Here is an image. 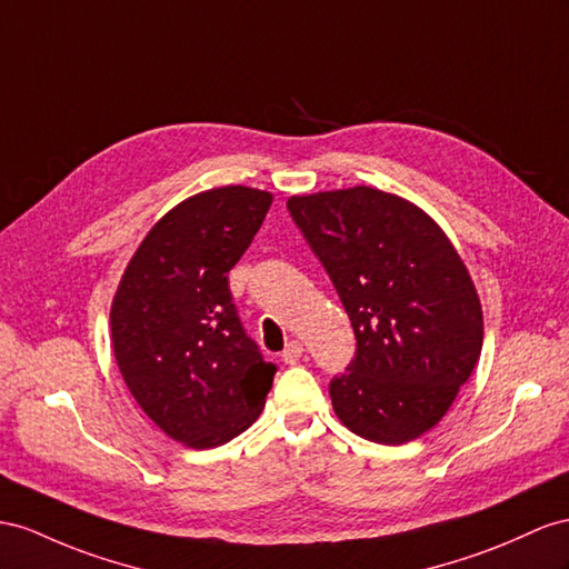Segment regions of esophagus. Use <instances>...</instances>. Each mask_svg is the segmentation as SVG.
<instances>
[{
	"instance_id": "esophagus-1",
	"label": "esophagus",
	"mask_w": 569,
	"mask_h": 569,
	"mask_svg": "<svg viewBox=\"0 0 569 569\" xmlns=\"http://www.w3.org/2000/svg\"><path fill=\"white\" fill-rule=\"evenodd\" d=\"M302 353H305L302 343H300V341H290V343L283 348L281 358H283V362H288V366H296V362L302 358Z\"/></svg>"
}]
</instances>
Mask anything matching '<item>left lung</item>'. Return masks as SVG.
Here are the masks:
<instances>
[{
  "label": "left lung",
  "mask_w": 569,
  "mask_h": 569,
  "mask_svg": "<svg viewBox=\"0 0 569 569\" xmlns=\"http://www.w3.org/2000/svg\"><path fill=\"white\" fill-rule=\"evenodd\" d=\"M356 333L329 385L341 423L380 445L428 432L455 403L483 346V310L455 244L416 203L375 187L290 197Z\"/></svg>",
  "instance_id": "8db88e82"
}]
</instances>
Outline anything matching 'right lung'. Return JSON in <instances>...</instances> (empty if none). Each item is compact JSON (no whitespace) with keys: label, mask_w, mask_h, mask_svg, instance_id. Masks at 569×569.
Segmentation results:
<instances>
[{"label":"right lung","mask_w":569,"mask_h":569,"mask_svg":"<svg viewBox=\"0 0 569 569\" xmlns=\"http://www.w3.org/2000/svg\"><path fill=\"white\" fill-rule=\"evenodd\" d=\"M228 184L184 199L149 230L110 310L112 351L141 411L187 447L230 442L264 409L276 366L247 337L228 271L271 207Z\"/></svg>","instance_id":"add662e5"}]
</instances>
